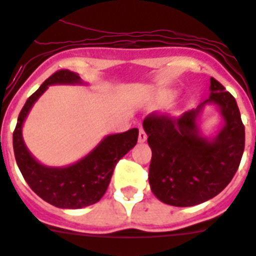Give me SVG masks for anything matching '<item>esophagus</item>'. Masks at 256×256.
Here are the masks:
<instances>
[{
  "label": "esophagus",
  "instance_id": "1",
  "mask_svg": "<svg viewBox=\"0 0 256 256\" xmlns=\"http://www.w3.org/2000/svg\"><path fill=\"white\" fill-rule=\"evenodd\" d=\"M138 140H139V142H140V143H142V142H146V140H147V134H146V132H144V130H143L142 128H139Z\"/></svg>",
  "mask_w": 256,
  "mask_h": 256
}]
</instances>
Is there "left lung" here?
<instances>
[{
    "label": "left lung",
    "mask_w": 256,
    "mask_h": 256,
    "mask_svg": "<svg viewBox=\"0 0 256 256\" xmlns=\"http://www.w3.org/2000/svg\"><path fill=\"white\" fill-rule=\"evenodd\" d=\"M216 103L226 126L216 138H204L196 117L205 103ZM152 158L148 182L164 204L193 206L210 200L236 175L244 150V126L236 98L210 78V96L180 117L151 113L143 121Z\"/></svg>",
    "instance_id": "left-lung-1"
}]
</instances>
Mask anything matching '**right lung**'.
<instances>
[{"mask_svg": "<svg viewBox=\"0 0 256 256\" xmlns=\"http://www.w3.org/2000/svg\"><path fill=\"white\" fill-rule=\"evenodd\" d=\"M54 84H81V78L68 70H56L27 98L13 132L14 155L22 176L40 198L56 208L80 209L101 200L109 186L116 164L136 144L139 132L138 128H132L120 134L108 135L92 152L72 166L46 167L35 160L24 146L22 126L35 101L48 85Z\"/></svg>", "mask_w": 256, "mask_h": 256, "instance_id": "1", "label": "right lung"}]
</instances>
